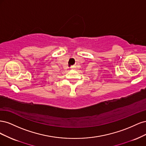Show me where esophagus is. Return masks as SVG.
Returning <instances> with one entry per match:
<instances>
[{
	"mask_svg": "<svg viewBox=\"0 0 146 146\" xmlns=\"http://www.w3.org/2000/svg\"><path fill=\"white\" fill-rule=\"evenodd\" d=\"M71 69H72V70H73V69H76V68H75L74 67H72V68H71Z\"/></svg>",
	"mask_w": 146,
	"mask_h": 146,
	"instance_id": "34e87169",
	"label": "esophagus"
}]
</instances>
